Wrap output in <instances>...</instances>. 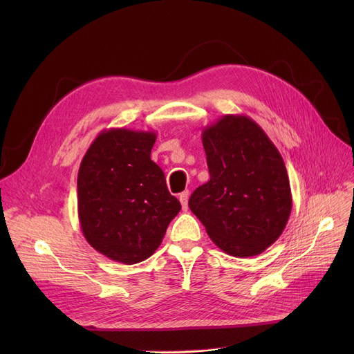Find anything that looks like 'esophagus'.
<instances>
[{
  "instance_id": "1",
  "label": "esophagus",
  "mask_w": 354,
  "mask_h": 354,
  "mask_svg": "<svg viewBox=\"0 0 354 354\" xmlns=\"http://www.w3.org/2000/svg\"><path fill=\"white\" fill-rule=\"evenodd\" d=\"M188 199H189V191H183L182 194H179V202L183 211L188 209Z\"/></svg>"
}]
</instances>
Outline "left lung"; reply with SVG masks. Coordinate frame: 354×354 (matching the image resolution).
I'll return each mask as SVG.
<instances>
[{"instance_id": "1", "label": "left lung", "mask_w": 354, "mask_h": 354, "mask_svg": "<svg viewBox=\"0 0 354 354\" xmlns=\"http://www.w3.org/2000/svg\"><path fill=\"white\" fill-rule=\"evenodd\" d=\"M211 179L189 198V208L224 252L247 258L264 252L287 225L292 196L284 160L251 118L225 115L202 130Z\"/></svg>"}]
</instances>
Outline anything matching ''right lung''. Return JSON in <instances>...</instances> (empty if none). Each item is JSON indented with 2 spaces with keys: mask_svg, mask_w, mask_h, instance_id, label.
Masks as SVG:
<instances>
[{
  "mask_svg": "<svg viewBox=\"0 0 354 354\" xmlns=\"http://www.w3.org/2000/svg\"><path fill=\"white\" fill-rule=\"evenodd\" d=\"M153 130L106 129L91 142L77 175L82 232L97 252L138 264L160 245L180 203L151 159Z\"/></svg>",
  "mask_w": 354,
  "mask_h": 354,
  "instance_id": "add662e5",
  "label": "right lung"
}]
</instances>
